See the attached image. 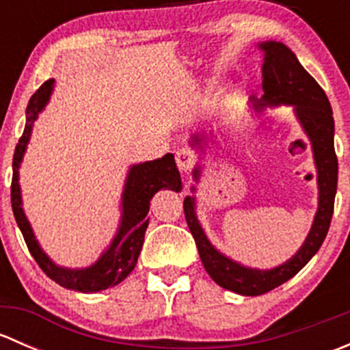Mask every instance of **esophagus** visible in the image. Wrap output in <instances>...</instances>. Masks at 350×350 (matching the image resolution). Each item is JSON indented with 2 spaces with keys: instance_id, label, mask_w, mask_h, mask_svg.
<instances>
[{
  "instance_id": "esophagus-1",
  "label": "esophagus",
  "mask_w": 350,
  "mask_h": 350,
  "mask_svg": "<svg viewBox=\"0 0 350 350\" xmlns=\"http://www.w3.org/2000/svg\"><path fill=\"white\" fill-rule=\"evenodd\" d=\"M176 162H178V167L183 172H189L193 169V165L196 164V155L188 149H181L176 152Z\"/></svg>"
}]
</instances>
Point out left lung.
I'll use <instances>...</instances> for the list:
<instances>
[{
    "label": "left lung",
    "mask_w": 350,
    "mask_h": 350,
    "mask_svg": "<svg viewBox=\"0 0 350 350\" xmlns=\"http://www.w3.org/2000/svg\"><path fill=\"white\" fill-rule=\"evenodd\" d=\"M264 52L262 62V91L260 98L250 96V107L256 111H264L266 108L291 107L298 120L299 126L312 144L313 162L317 169V186H319V206L313 217L312 228L306 235L295 256L271 269H257V267L243 266L237 260L230 259L217 249L204 234L196 215V198H185V215L188 227L195 237L198 252L204 269L211 280L218 286L243 296H259L271 289L278 288L295 274H298L308 260L319 252L320 245L327 237L330 227L332 213H334L335 193H337V155L334 147V113L325 91L319 86L315 79L299 64L291 49L283 42L267 40L257 44ZM208 142L215 144L213 137L204 132L193 133L189 144L200 152V157L206 154ZM201 165L193 169V178L200 181ZM191 191L196 188L191 186Z\"/></svg>",
    "instance_id": "8db88e82"
}]
</instances>
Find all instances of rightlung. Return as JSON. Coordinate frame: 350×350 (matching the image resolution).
Segmentation results:
<instances>
[{"label":"right lung","mask_w":350,"mask_h":350,"mask_svg":"<svg viewBox=\"0 0 350 350\" xmlns=\"http://www.w3.org/2000/svg\"><path fill=\"white\" fill-rule=\"evenodd\" d=\"M55 79H49L38 88L30 98L27 107V123H25L23 135L16 144L15 155H13V181H12V206L15 220L22 230L28 250L37 260L45 274L62 288L74 289L81 293H98L122 283L135 267L137 259L146 237L147 213L150 208V200L161 189H172L181 191L183 183L181 174L176 167L174 155L165 154L164 157L155 161L139 162L130 165L126 172L125 185L122 191V215L116 228L115 237L109 245L101 252V256L88 267H64L55 264L38 243L33 234L30 221L23 210L22 188H20V165L23 155L27 152L30 142L33 123L38 115L44 111L54 93Z\"/></svg>","instance_id":"obj_1"}]
</instances>
